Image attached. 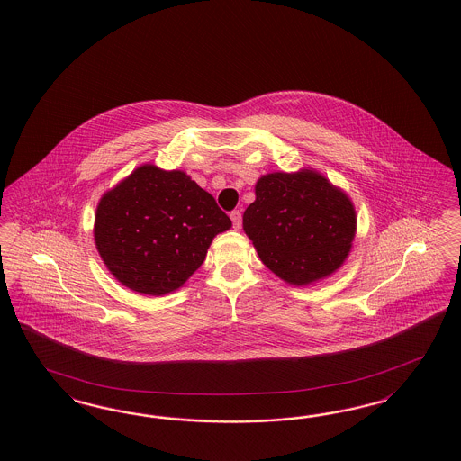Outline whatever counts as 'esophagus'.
I'll list each match as a JSON object with an SVG mask.
<instances>
[{
  "instance_id": "1",
  "label": "esophagus",
  "mask_w": 461,
  "mask_h": 461,
  "mask_svg": "<svg viewBox=\"0 0 461 461\" xmlns=\"http://www.w3.org/2000/svg\"><path fill=\"white\" fill-rule=\"evenodd\" d=\"M230 218L233 221V228L235 230H239L241 226V212L240 211H233L231 214H230Z\"/></svg>"
}]
</instances>
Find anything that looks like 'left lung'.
Instances as JSON below:
<instances>
[{
    "label": "left lung",
    "mask_w": 461,
    "mask_h": 461,
    "mask_svg": "<svg viewBox=\"0 0 461 461\" xmlns=\"http://www.w3.org/2000/svg\"><path fill=\"white\" fill-rule=\"evenodd\" d=\"M356 211L349 195L316 169L269 173L256 183L243 231L261 261L290 285L335 273L351 252Z\"/></svg>",
    "instance_id": "left-lung-1"
}]
</instances>
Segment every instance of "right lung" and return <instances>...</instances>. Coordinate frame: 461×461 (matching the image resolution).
I'll use <instances>...</instances> for the list:
<instances>
[{
  "mask_svg": "<svg viewBox=\"0 0 461 461\" xmlns=\"http://www.w3.org/2000/svg\"><path fill=\"white\" fill-rule=\"evenodd\" d=\"M230 228L214 197L185 171L143 164L102 195L93 237L117 282L158 297L185 285Z\"/></svg>",
  "mask_w": 461,
  "mask_h": 461,
  "instance_id": "right-lung-1",
  "label": "right lung"
}]
</instances>
